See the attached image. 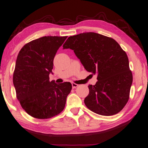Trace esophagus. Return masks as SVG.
Listing matches in <instances>:
<instances>
[{
    "instance_id": "34e87169",
    "label": "esophagus",
    "mask_w": 148,
    "mask_h": 148,
    "mask_svg": "<svg viewBox=\"0 0 148 148\" xmlns=\"http://www.w3.org/2000/svg\"><path fill=\"white\" fill-rule=\"evenodd\" d=\"M71 85H72V88H76L79 86L78 84L74 83V82H72Z\"/></svg>"
}]
</instances>
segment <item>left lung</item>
Instances as JSON below:
<instances>
[{
  "mask_svg": "<svg viewBox=\"0 0 148 148\" xmlns=\"http://www.w3.org/2000/svg\"><path fill=\"white\" fill-rule=\"evenodd\" d=\"M63 49L73 50L86 71L97 75L89 85L84 104L92 112L112 116L123 109L129 98L133 75L127 55L114 39L95 32L70 36Z\"/></svg>",
  "mask_w": 148,
  "mask_h": 148,
  "instance_id": "left-lung-1",
  "label": "left lung"
}]
</instances>
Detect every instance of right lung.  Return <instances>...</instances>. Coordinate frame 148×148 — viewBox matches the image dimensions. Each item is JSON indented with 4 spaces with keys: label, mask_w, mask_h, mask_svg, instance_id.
Returning a JSON list of instances; mask_svg holds the SVG:
<instances>
[{
    "label": "right lung",
    "mask_w": 148,
    "mask_h": 148,
    "mask_svg": "<svg viewBox=\"0 0 148 148\" xmlns=\"http://www.w3.org/2000/svg\"><path fill=\"white\" fill-rule=\"evenodd\" d=\"M67 36H43L21 49L15 62L13 82L17 98L28 114L48 119L64 110L72 88L70 82L49 81L53 60Z\"/></svg>",
    "instance_id": "obj_1"
}]
</instances>
